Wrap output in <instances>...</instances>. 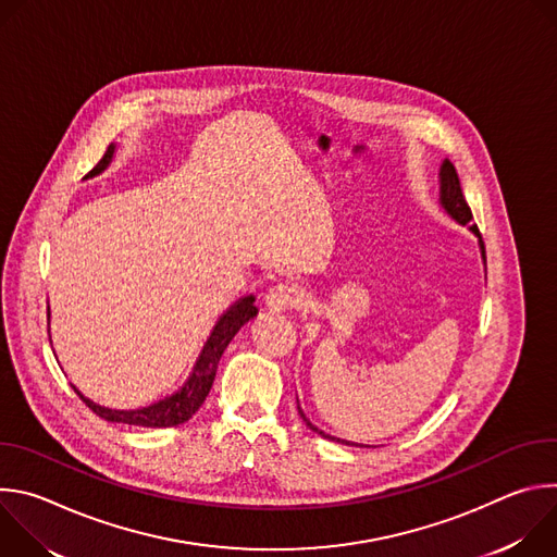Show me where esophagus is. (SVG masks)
<instances>
[{
    "label": "esophagus",
    "mask_w": 557,
    "mask_h": 557,
    "mask_svg": "<svg viewBox=\"0 0 557 557\" xmlns=\"http://www.w3.org/2000/svg\"><path fill=\"white\" fill-rule=\"evenodd\" d=\"M304 299V293L297 284H277L273 288H269V293L264 295V301L271 310H286V308H295L299 306Z\"/></svg>",
    "instance_id": "esophagus-1"
}]
</instances>
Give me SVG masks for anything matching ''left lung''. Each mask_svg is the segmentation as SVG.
Returning <instances> with one entry per match:
<instances>
[{
    "label": "left lung",
    "mask_w": 557,
    "mask_h": 557,
    "mask_svg": "<svg viewBox=\"0 0 557 557\" xmlns=\"http://www.w3.org/2000/svg\"><path fill=\"white\" fill-rule=\"evenodd\" d=\"M438 178H441V207L458 222V224H467L469 220H471V209H469V205L465 202V196H462V189H460V181H458V174H456V170H454V165L447 161H443V165H441V174H438ZM469 231L473 233V235H479V245H481V253H483V262H487V258H485V243H483V237H481V231H479V226L475 224H471L469 226ZM297 410H299V417L304 419V423L312 430V432H317V434H322L324 438H331V441H337V443H344V445H357V443H350V441H342V438H335V436H331V434H326V432H322V430H317L308 419H306V414L301 412V408L297 406ZM359 447H363V445H359Z\"/></svg>",
    "instance_id": "1"
}]
</instances>
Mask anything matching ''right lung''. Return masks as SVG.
Masks as SVG:
<instances>
[{
	"label": "right lung",
	"instance_id": "obj_1",
	"mask_svg": "<svg viewBox=\"0 0 557 557\" xmlns=\"http://www.w3.org/2000/svg\"><path fill=\"white\" fill-rule=\"evenodd\" d=\"M114 151H116V145H110L101 161L97 163V168L86 178H92V176L101 174L112 163ZM256 314H258V306H256L253 295H247L243 299H237L233 306H228L226 312L215 322L211 335L207 337V342H205V346H202L185 385L178 392L165 396V399L156 401L151 406H145V408H138V410H110L106 406H99V404L90 401L88 396H84L74 385L72 387L78 394V399H82L97 417H101L110 423H123V425H136V428H174V425H181V423L189 421L200 410V406L205 404L207 394L213 385L215 370H218L222 352L226 350V346L235 337V333L240 331L249 320H253ZM48 320H50V308H48Z\"/></svg>",
	"mask_w": 557,
	"mask_h": 557
}]
</instances>
